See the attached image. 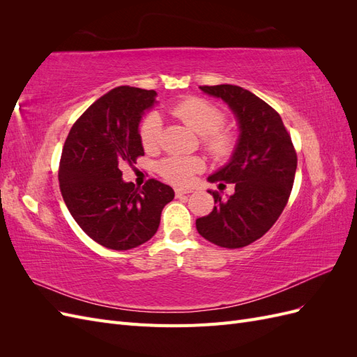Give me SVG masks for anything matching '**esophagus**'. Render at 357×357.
<instances>
[{"instance_id":"1","label":"esophagus","mask_w":357,"mask_h":357,"mask_svg":"<svg viewBox=\"0 0 357 357\" xmlns=\"http://www.w3.org/2000/svg\"><path fill=\"white\" fill-rule=\"evenodd\" d=\"M192 190L190 189H176V197L177 198H181V197H185V195H189V193H190Z\"/></svg>"}]
</instances>
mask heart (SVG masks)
Wrapping results in <instances>:
<instances>
[{"mask_svg":"<svg viewBox=\"0 0 357 357\" xmlns=\"http://www.w3.org/2000/svg\"><path fill=\"white\" fill-rule=\"evenodd\" d=\"M171 113L201 135L202 147L214 159H225L232 153L235 139L232 134L223 128L226 116L218 105L198 96H190L177 102L171 109ZM138 137L139 143L147 152L159 147L162 139V121L158 113L152 112L143 117L138 126ZM201 168L202 162L198 158L171 156L160 162L158 171L172 185L183 186L188 185L193 174L201 171Z\"/></svg>","mask_w":357,"mask_h":357,"instance_id":"b5f03b06","label":"heart"}]
</instances>
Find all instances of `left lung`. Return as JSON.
<instances>
[{"mask_svg": "<svg viewBox=\"0 0 357 357\" xmlns=\"http://www.w3.org/2000/svg\"><path fill=\"white\" fill-rule=\"evenodd\" d=\"M231 107L240 138L228 165L208 181L234 183L235 193L222 201L211 192L214 208L197 219V229L210 243L241 248L261 238L283 213L296 172V150L280 114L250 91L235 84L201 86Z\"/></svg>", "mask_w": 357, "mask_h": 357, "instance_id": "8db88e82", "label": "left lung"}]
</instances>
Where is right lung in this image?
Returning <instances> with one entry per match:
<instances>
[{
	"label": "right lung",
	"instance_id": "1",
	"mask_svg": "<svg viewBox=\"0 0 357 357\" xmlns=\"http://www.w3.org/2000/svg\"><path fill=\"white\" fill-rule=\"evenodd\" d=\"M155 91L119 86L71 126L59 160V189L74 220L93 241L129 250L156 234L174 190L150 178L143 189L122 180V165L144 155L138 123Z\"/></svg>",
	"mask_w": 357,
	"mask_h": 357
}]
</instances>
